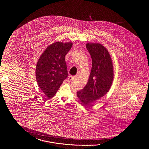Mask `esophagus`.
<instances>
[{"label": "esophagus", "instance_id": "1", "mask_svg": "<svg viewBox=\"0 0 149 149\" xmlns=\"http://www.w3.org/2000/svg\"><path fill=\"white\" fill-rule=\"evenodd\" d=\"M74 76H69V78H68V81H71V80H73L74 79Z\"/></svg>", "mask_w": 149, "mask_h": 149}]
</instances>
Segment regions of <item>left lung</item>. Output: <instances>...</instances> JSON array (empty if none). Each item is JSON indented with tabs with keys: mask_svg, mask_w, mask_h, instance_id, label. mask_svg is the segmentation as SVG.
Here are the masks:
<instances>
[{
	"mask_svg": "<svg viewBox=\"0 0 149 149\" xmlns=\"http://www.w3.org/2000/svg\"><path fill=\"white\" fill-rule=\"evenodd\" d=\"M86 47L92 59V67L85 87L77 92L83 105L91 106L109 91L113 80L112 58L106 47L98 43H88Z\"/></svg>",
	"mask_w": 149,
	"mask_h": 149,
	"instance_id": "1",
	"label": "left lung"
}]
</instances>
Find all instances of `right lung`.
Segmentation results:
<instances>
[{"mask_svg": "<svg viewBox=\"0 0 149 149\" xmlns=\"http://www.w3.org/2000/svg\"><path fill=\"white\" fill-rule=\"evenodd\" d=\"M72 43L56 42L43 51L36 65V78L44 94L51 98L55 95L68 72L65 57Z\"/></svg>", "mask_w": 149, "mask_h": 149, "instance_id": "1", "label": "right lung"}]
</instances>
